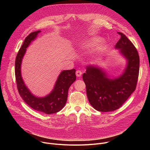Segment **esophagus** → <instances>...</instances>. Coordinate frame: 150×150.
Wrapping results in <instances>:
<instances>
[{
  "label": "esophagus",
  "mask_w": 150,
  "mask_h": 150,
  "mask_svg": "<svg viewBox=\"0 0 150 150\" xmlns=\"http://www.w3.org/2000/svg\"><path fill=\"white\" fill-rule=\"evenodd\" d=\"M76 75L77 76H78V77L81 76L82 75V72H81V71H79V70L76 71Z\"/></svg>",
  "instance_id": "esophagus-1"
}]
</instances>
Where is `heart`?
I'll use <instances>...</instances> for the list:
<instances>
[{
    "instance_id": "b5f03b06",
    "label": "heart",
    "mask_w": 150,
    "mask_h": 150,
    "mask_svg": "<svg viewBox=\"0 0 150 150\" xmlns=\"http://www.w3.org/2000/svg\"><path fill=\"white\" fill-rule=\"evenodd\" d=\"M98 41H99L98 39H95V40H92L91 41L88 42V43H87V45L83 46V47H85V48H88V47H91L94 46Z\"/></svg>"
}]
</instances>
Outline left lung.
I'll return each mask as SVG.
<instances>
[{
  "label": "left lung",
  "mask_w": 150,
  "mask_h": 150,
  "mask_svg": "<svg viewBox=\"0 0 150 150\" xmlns=\"http://www.w3.org/2000/svg\"><path fill=\"white\" fill-rule=\"evenodd\" d=\"M115 46L126 59L127 65L123 74L114 79H109L105 73L94 66H87L82 75L86 85L90 103L93 108L103 112L116 110L135 90L139 70V57L132 42L122 33Z\"/></svg>",
  "instance_id": "1"
}]
</instances>
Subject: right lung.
I'll return each instance as SVG.
<instances>
[{
    "label": "right lung",
    "instance_id": "right-lung-1",
    "mask_svg": "<svg viewBox=\"0 0 150 150\" xmlns=\"http://www.w3.org/2000/svg\"><path fill=\"white\" fill-rule=\"evenodd\" d=\"M40 32V30L33 32L25 38L16 57L15 74L17 88L24 101L34 110L50 115L59 112L65 106L67 101L68 90L76 80V71L75 69L63 71L59 75L53 90L48 96L45 97H37L31 94L21 76V66L26 48Z\"/></svg>",
    "mask_w": 150,
    "mask_h": 150
}]
</instances>
